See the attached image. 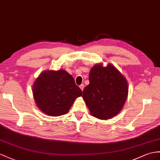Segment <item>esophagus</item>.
Segmentation results:
<instances>
[{"mask_svg": "<svg viewBox=\"0 0 160 160\" xmlns=\"http://www.w3.org/2000/svg\"><path fill=\"white\" fill-rule=\"evenodd\" d=\"M84 87H85V86H84V85H83V84H81V85H79V88H81V90H82V91L83 90Z\"/></svg>", "mask_w": 160, "mask_h": 160, "instance_id": "1", "label": "esophagus"}]
</instances>
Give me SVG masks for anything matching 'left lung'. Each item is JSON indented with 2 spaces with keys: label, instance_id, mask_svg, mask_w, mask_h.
<instances>
[{
  "label": "left lung",
  "instance_id": "1",
  "mask_svg": "<svg viewBox=\"0 0 160 160\" xmlns=\"http://www.w3.org/2000/svg\"><path fill=\"white\" fill-rule=\"evenodd\" d=\"M89 84L83 92V98L91 114L106 120L122 109L128 97L127 80L114 66L96 64L89 75Z\"/></svg>",
  "mask_w": 160,
  "mask_h": 160
}]
</instances>
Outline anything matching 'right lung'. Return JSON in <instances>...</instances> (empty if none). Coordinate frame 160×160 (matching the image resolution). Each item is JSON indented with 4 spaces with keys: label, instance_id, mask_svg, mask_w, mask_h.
Here are the masks:
<instances>
[{
    "label": "right lung",
    "instance_id": "obj_1",
    "mask_svg": "<svg viewBox=\"0 0 160 160\" xmlns=\"http://www.w3.org/2000/svg\"><path fill=\"white\" fill-rule=\"evenodd\" d=\"M32 93L35 103L43 113L57 117L67 113L75 99L82 96V91L65 70H52L37 78Z\"/></svg>",
    "mask_w": 160,
    "mask_h": 160
}]
</instances>
